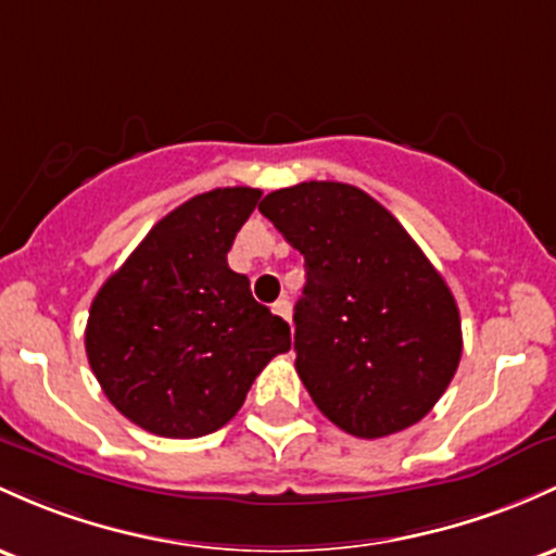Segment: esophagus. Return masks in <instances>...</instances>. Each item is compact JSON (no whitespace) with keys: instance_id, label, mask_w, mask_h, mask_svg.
<instances>
[{"instance_id":"obj_1","label":"esophagus","mask_w":556,"mask_h":556,"mask_svg":"<svg viewBox=\"0 0 556 556\" xmlns=\"http://www.w3.org/2000/svg\"><path fill=\"white\" fill-rule=\"evenodd\" d=\"M271 311L277 316H282L285 321H290V301H288V298H279V301L271 306Z\"/></svg>"}]
</instances>
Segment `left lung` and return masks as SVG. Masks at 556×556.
I'll list each match as a JSON object with an SVG mask.
<instances>
[{
    "mask_svg": "<svg viewBox=\"0 0 556 556\" xmlns=\"http://www.w3.org/2000/svg\"><path fill=\"white\" fill-rule=\"evenodd\" d=\"M258 211L306 258L295 303V369L319 412L356 438L417 425L462 358L446 279L364 189L303 181Z\"/></svg>",
    "mask_w": 556,
    "mask_h": 556,
    "instance_id": "obj_1",
    "label": "left lung"
}]
</instances>
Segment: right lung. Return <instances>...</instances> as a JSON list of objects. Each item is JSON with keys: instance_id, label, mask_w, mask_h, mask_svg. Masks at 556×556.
I'll return each mask as SVG.
<instances>
[{"instance_id": "1", "label": "right lung", "mask_w": 556, "mask_h": 556, "mask_svg": "<svg viewBox=\"0 0 556 556\" xmlns=\"http://www.w3.org/2000/svg\"><path fill=\"white\" fill-rule=\"evenodd\" d=\"M261 189L194 194L148 231L89 308L87 356L108 401L163 438L216 432L261 369L290 351V325L261 306L227 253Z\"/></svg>"}]
</instances>
